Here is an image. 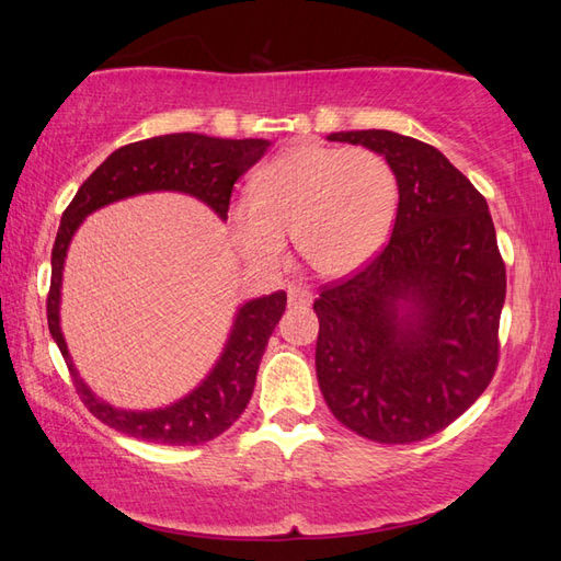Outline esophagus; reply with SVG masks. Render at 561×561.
Segmentation results:
<instances>
[{"mask_svg": "<svg viewBox=\"0 0 561 561\" xmlns=\"http://www.w3.org/2000/svg\"><path fill=\"white\" fill-rule=\"evenodd\" d=\"M287 296H289V306L291 308H306V306H311V301H313L311 291L304 289V287H289Z\"/></svg>", "mask_w": 561, "mask_h": 561, "instance_id": "esophagus-1", "label": "esophagus"}]
</instances>
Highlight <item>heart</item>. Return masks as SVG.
<instances>
[{
    "label": "heart",
    "instance_id": "1",
    "mask_svg": "<svg viewBox=\"0 0 561 561\" xmlns=\"http://www.w3.org/2000/svg\"><path fill=\"white\" fill-rule=\"evenodd\" d=\"M396 209V173L378 151L296 145L253 178L250 199L233 202L229 231L257 265H274L294 236L308 267L344 277L386 243Z\"/></svg>",
    "mask_w": 561,
    "mask_h": 561
}]
</instances>
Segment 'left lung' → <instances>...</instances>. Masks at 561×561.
Returning <instances> with one entry per match:
<instances>
[{
    "instance_id": "8db88e82",
    "label": "left lung",
    "mask_w": 561,
    "mask_h": 561,
    "mask_svg": "<svg viewBox=\"0 0 561 561\" xmlns=\"http://www.w3.org/2000/svg\"><path fill=\"white\" fill-rule=\"evenodd\" d=\"M328 139L386 157L400 199L386 248L313 304L318 383L352 432L414 444L456 422L496 371L506 267L494 221L432 145L390 129Z\"/></svg>"
}]
</instances>
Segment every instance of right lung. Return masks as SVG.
Masks as SVG:
<instances>
[{"mask_svg": "<svg viewBox=\"0 0 561 561\" xmlns=\"http://www.w3.org/2000/svg\"><path fill=\"white\" fill-rule=\"evenodd\" d=\"M267 147V139H219L195 133L141 139L113 151L81 183L65 209L53 245L47 328L65 356L81 402L115 432L163 446H197L224 434L243 414L253 396L257 366L287 306V294L274 291L238 308L219 362L185 398L159 410H121L93 396L91 388L83 383L59 328V299H62L59 289H62V270L71 238L91 211L113 205L117 199L159 193V190L193 195L217 211L219 219H226L233 183L265 157Z\"/></svg>", "mask_w": 561, "mask_h": 561, "instance_id": "add662e5", "label": "right lung"}]
</instances>
